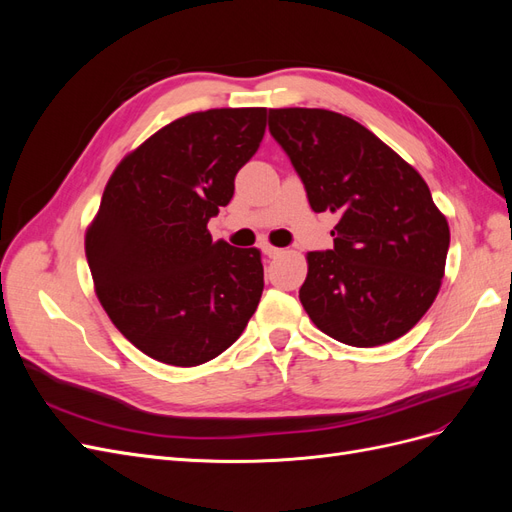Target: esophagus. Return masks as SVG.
I'll return each instance as SVG.
<instances>
[{
  "label": "esophagus",
  "instance_id": "esophagus-1",
  "mask_svg": "<svg viewBox=\"0 0 512 512\" xmlns=\"http://www.w3.org/2000/svg\"><path fill=\"white\" fill-rule=\"evenodd\" d=\"M260 247H262V252H265L269 258H275V256L282 254L280 247H273V245H269V243H262Z\"/></svg>",
  "mask_w": 512,
  "mask_h": 512
}]
</instances>
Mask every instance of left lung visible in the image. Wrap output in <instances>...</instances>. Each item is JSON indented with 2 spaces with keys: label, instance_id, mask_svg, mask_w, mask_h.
Segmentation results:
<instances>
[{
  "label": "left lung",
  "instance_id": "1",
  "mask_svg": "<svg viewBox=\"0 0 512 512\" xmlns=\"http://www.w3.org/2000/svg\"><path fill=\"white\" fill-rule=\"evenodd\" d=\"M269 132L312 209L337 215L333 250L307 254V316L356 348L406 335L438 297L451 243L425 179L359 121L324 108H269Z\"/></svg>",
  "mask_w": 512,
  "mask_h": 512
}]
</instances>
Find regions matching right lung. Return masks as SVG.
I'll use <instances>...</instances> for the list:
<instances>
[{
	"label": "right lung",
	"mask_w": 512,
	"mask_h": 512,
	"mask_svg": "<svg viewBox=\"0 0 512 512\" xmlns=\"http://www.w3.org/2000/svg\"><path fill=\"white\" fill-rule=\"evenodd\" d=\"M267 108H211L168 123L108 179L85 235L96 294L121 335L166 365H203L237 342L265 280L256 247L207 222L258 151Z\"/></svg>",
	"instance_id": "right-lung-1"
}]
</instances>
